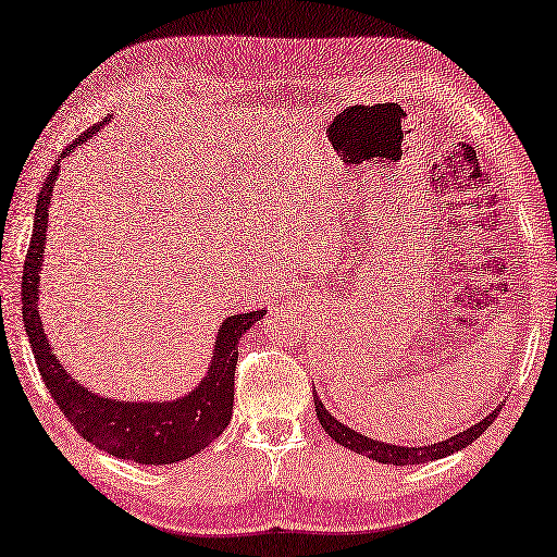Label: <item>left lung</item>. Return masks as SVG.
Masks as SVG:
<instances>
[{
  "mask_svg": "<svg viewBox=\"0 0 557 557\" xmlns=\"http://www.w3.org/2000/svg\"><path fill=\"white\" fill-rule=\"evenodd\" d=\"M314 409H317V418H319L321 428L325 430V435L333 437L337 444H343L345 449L355 451V454H361L366 458H373L375 463H385V466H418V463H430V460L446 458V456H451V454H456L460 449H466L468 444H472L474 440L482 435L486 428L494 423L496 416H498L500 404L496 406L492 413H486L480 420V423L470 425L468 430L458 432V435H454L449 440H442V442H435V444H425V446H399V444H387V442H377V440H371V437H366V435H359V432L347 428L335 416H331V411L325 409L323 401L319 399L317 389H314Z\"/></svg>",
  "mask_w": 557,
  "mask_h": 557,
  "instance_id": "obj_1",
  "label": "left lung"
}]
</instances>
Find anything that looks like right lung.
I'll return each instance as SVG.
<instances>
[{
	"label": "right lung",
	"mask_w": 557,
	"mask_h": 557,
	"mask_svg": "<svg viewBox=\"0 0 557 557\" xmlns=\"http://www.w3.org/2000/svg\"><path fill=\"white\" fill-rule=\"evenodd\" d=\"M111 120L103 117L65 148L53 162L47 182L39 191L35 208V226L28 257L23 267L21 302L23 323L30 337V347L39 375L51 392L63 416L79 435L99 449L122 460H134L141 466H168L186 460L206 449L222 435L234 411V373L238 361V341L260 321L267 309L250 314H234L222 321L216 331L210 369L206 377L184 397L170 401H125L99 395L85 387L59 361L49 345L42 317H39V274L45 264V243L49 228V206L53 186L59 182L61 160L75 153L77 146L97 137V132Z\"/></svg>",
	"instance_id": "right-lung-1"
}]
</instances>
